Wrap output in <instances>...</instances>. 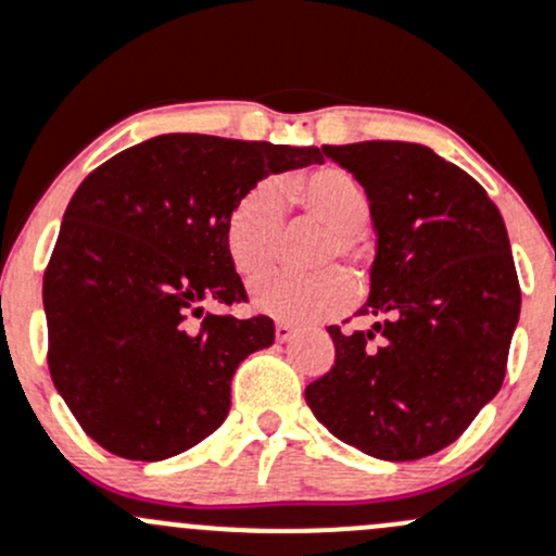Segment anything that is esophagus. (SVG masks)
Segmentation results:
<instances>
[{
	"label": "esophagus",
	"instance_id": "34e87169",
	"mask_svg": "<svg viewBox=\"0 0 556 556\" xmlns=\"http://www.w3.org/2000/svg\"><path fill=\"white\" fill-rule=\"evenodd\" d=\"M274 338H277V343H288V341H293V338H295L293 325H288V323H277V327H274Z\"/></svg>",
	"mask_w": 556,
	"mask_h": 556
}]
</instances>
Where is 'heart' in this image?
<instances>
[{"instance_id":"1","label":"heart","mask_w":556,"mask_h":556,"mask_svg":"<svg viewBox=\"0 0 556 556\" xmlns=\"http://www.w3.org/2000/svg\"><path fill=\"white\" fill-rule=\"evenodd\" d=\"M283 197L279 198L278 194ZM282 200L308 218L330 226L319 248L317 266H330L338 258L352 261L362 271L359 229L370 218V200L352 173L323 165L295 173L279 184H258L242 197L226 218L224 244L233 271L244 282H255L274 268L282 248ZM354 301V282L341 268H323L314 274H285L263 279L253 288L255 308L274 319L306 325L343 312Z\"/></svg>"}]
</instances>
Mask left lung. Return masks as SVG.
<instances>
[{
  "label": "left lung",
  "mask_w": 556,
  "mask_h": 556,
  "mask_svg": "<svg viewBox=\"0 0 556 556\" xmlns=\"http://www.w3.org/2000/svg\"><path fill=\"white\" fill-rule=\"evenodd\" d=\"M370 200L378 233L370 330L341 332L306 402L338 440L381 460H418L458 440L498 394L522 293L488 191L420 143L323 146Z\"/></svg>",
  "instance_id": "obj_1"
}]
</instances>
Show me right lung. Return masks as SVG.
<instances>
[{
  "instance_id": "add662e5",
  "label": "right lung",
  "mask_w": 556,
  "mask_h": 556,
  "mask_svg": "<svg viewBox=\"0 0 556 556\" xmlns=\"http://www.w3.org/2000/svg\"><path fill=\"white\" fill-rule=\"evenodd\" d=\"M306 165H323V151L170 132L81 180L42 301L52 383L98 445L165 460L224 424L239 362L274 343L263 314H202L248 301L226 218L266 175Z\"/></svg>"
}]
</instances>
